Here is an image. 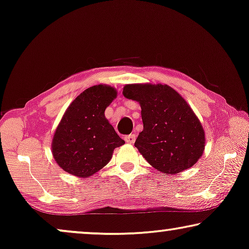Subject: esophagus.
Listing matches in <instances>:
<instances>
[{"instance_id": "34e87169", "label": "esophagus", "mask_w": 249, "mask_h": 249, "mask_svg": "<svg viewBox=\"0 0 249 249\" xmlns=\"http://www.w3.org/2000/svg\"><path fill=\"white\" fill-rule=\"evenodd\" d=\"M124 139H125V142H126V143H129V144H133V143L135 142L136 136H135V134H129V135H126Z\"/></svg>"}]
</instances>
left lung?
<instances>
[{
  "label": "left lung",
  "mask_w": 249,
  "mask_h": 249,
  "mask_svg": "<svg viewBox=\"0 0 249 249\" xmlns=\"http://www.w3.org/2000/svg\"><path fill=\"white\" fill-rule=\"evenodd\" d=\"M123 94L141 106L143 131L135 141L153 168L175 175L193 167L205 148V132L187 101L167 85H126Z\"/></svg>",
  "instance_id": "8db88e82"
}]
</instances>
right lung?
I'll use <instances>...</instances> for the list:
<instances>
[{
  "mask_svg": "<svg viewBox=\"0 0 249 249\" xmlns=\"http://www.w3.org/2000/svg\"><path fill=\"white\" fill-rule=\"evenodd\" d=\"M117 96L115 88L97 85L70 104L55 129L52 153L56 163L73 176L88 178L106 166L114 150L124 144L105 117Z\"/></svg>",
  "mask_w": 249,
  "mask_h": 249,
  "instance_id": "obj_1",
  "label": "right lung"
}]
</instances>
